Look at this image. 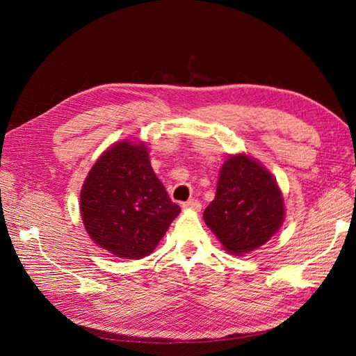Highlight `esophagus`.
<instances>
[{
	"instance_id": "1",
	"label": "esophagus",
	"mask_w": 356,
	"mask_h": 356,
	"mask_svg": "<svg viewBox=\"0 0 356 356\" xmlns=\"http://www.w3.org/2000/svg\"><path fill=\"white\" fill-rule=\"evenodd\" d=\"M182 208L184 209H190V211H200L202 209V205L199 200H188L185 203H182Z\"/></svg>"
}]
</instances>
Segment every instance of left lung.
<instances>
[{
  "label": "left lung",
  "mask_w": 356,
  "mask_h": 356,
  "mask_svg": "<svg viewBox=\"0 0 356 356\" xmlns=\"http://www.w3.org/2000/svg\"><path fill=\"white\" fill-rule=\"evenodd\" d=\"M284 200L275 177L245 153L231 154L218 174L216 197L203 220L232 255L249 254L282 228Z\"/></svg>",
  "instance_id": "1"
}]
</instances>
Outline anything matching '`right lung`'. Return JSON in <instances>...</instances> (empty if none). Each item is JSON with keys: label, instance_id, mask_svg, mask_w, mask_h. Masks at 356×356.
Returning a JSON list of instances; mask_svg holds the SVG:
<instances>
[{"label": "right lung", "instance_id": "right-lung-1", "mask_svg": "<svg viewBox=\"0 0 356 356\" xmlns=\"http://www.w3.org/2000/svg\"><path fill=\"white\" fill-rule=\"evenodd\" d=\"M81 217L95 243L119 259L154 251L180 213L149 162L143 140H119L99 156L81 190Z\"/></svg>", "mask_w": 356, "mask_h": 356}]
</instances>
